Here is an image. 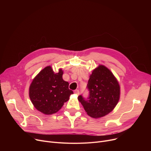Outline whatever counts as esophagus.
<instances>
[{
	"label": "esophagus",
	"mask_w": 151,
	"mask_h": 151,
	"mask_svg": "<svg viewBox=\"0 0 151 151\" xmlns=\"http://www.w3.org/2000/svg\"><path fill=\"white\" fill-rule=\"evenodd\" d=\"M74 92H75L76 95H79V94H80V91H79V90H75V91H74Z\"/></svg>",
	"instance_id": "1"
}]
</instances>
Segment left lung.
I'll return each instance as SVG.
<instances>
[{"label": "left lung", "instance_id": "8db88e82", "mask_svg": "<svg viewBox=\"0 0 151 151\" xmlns=\"http://www.w3.org/2000/svg\"><path fill=\"white\" fill-rule=\"evenodd\" d=\"M89 96H78V100L86 112L93 118L105 116L117 104L120 96V87L111 71L104 65L93 70L87 84Z\"/></svg>", "mask_w": 151, "mask_h": 151}]
</instances>
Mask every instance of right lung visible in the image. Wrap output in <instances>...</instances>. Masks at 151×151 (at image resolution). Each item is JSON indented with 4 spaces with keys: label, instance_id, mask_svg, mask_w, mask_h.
<instances>
[{
    "label": "right lung",
    "instance_id": "right-lung-1",
    "mask_svg": "<svg viewBox=\"0 0 151 151\" xmlns=\"http://www.w3.org/2000/svg\"><path fill=\"white\" fill-rule=\"evenodd\" d=\"M63 71L54 73L50 66L43 69L34 79L29 88V97L35 108L45 114L58 112L69 100L73 91L63 80Z\"/></svg>",
    "mask_w": 151,
    "mask_h": 151
}]
</instances>
